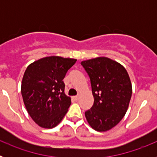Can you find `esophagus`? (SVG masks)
<instances>
[{
	"label": "esophagus",
	"instance_id": "34e87169",
	"mask_svg": "<svg viewBox=\"0 0 157 157\" xmlns=\"http://www.w3.org/2000/svg\"><path fill=\"white\" fill-rule=\"evenodd\" d=\"M78 98H79V96H74V97H73V99H74L75 101H78Z\"/></svg>",
	"mask_w": 157,
	"mask_h": 157
}]
</instances>
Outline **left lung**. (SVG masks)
<instances>
[{
  "label": "left lung",
  "instance_id": "left-lung-1",
  "mask_svg": "<svg viewBox=\"0 0 157 157\" xmlns=\"http://www.w3.org/2000/svg\"><path fill=\"white\" fill-rule=\"evenodd\" d=\"M90 78L94 102L85 112L93 129L104 132L116 127L125 116L132 85L125 67L110 58L100 56L81 62Z\"/></svg>",
  "mask_w": 157,
  "mask_h": 157
}]
</instances>
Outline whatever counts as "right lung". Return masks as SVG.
I'll use <instances>...</instances> for the list:
<instances>
[{
	"mask_svg": "<svg viewBox=\"0 0 157 157\" xmlns=\"http://www.w3.org/2000/svg\"><path fill=\"white\" fill-rule=\"evenodd\" d=\"M76 59L46 56L30 63L23 75L21 94L31 119L42 128L56 127L67 112L71 98L64 93V78Z\"/></svg>",
	"mask_w": 157,
	"mask_h": 157,
	"instance_id": "add662e5",
	"label": "right lung"
}]
</instances>
